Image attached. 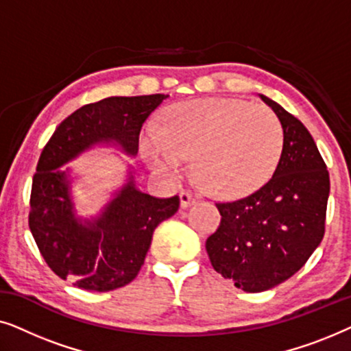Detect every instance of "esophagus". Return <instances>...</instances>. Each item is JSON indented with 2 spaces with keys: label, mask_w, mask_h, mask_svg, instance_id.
Returning <instances> with one entry per match:
<instances>
[{
  "label": "esophagus",
  "mask_w": 351,
  "mask_h": 351,
  "mask_svg": "<svg viewBox=\"0 0 351 351\" xmlns=\"http://www.w3.org/2000/svg\"><path fill=\"white\" fill-rule=\"evenodd\" d=\"M195 201H196V198L190 193V191H186V190L180 191V206H182V208H189V206L193 204Z\"/></svg>",
  "instance_id": "esophagus-1"
}]
</instances>
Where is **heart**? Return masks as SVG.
Returning a JSON list of instances; mask_svg holds the SVG:
<instances>
[{"instance_id": "heart-1", "label": "heart", "mask_w": 351, "mask_h": 351, "mask_svg": "<svg viewBox=\"0 0 351 351\" xmlns=\"http://www.w3.org/2000/svg\"><path fill=\"white\" fill-rule=\"evenodd\" d=\"M282 143L281 123L270 108L209 97L171 107L160 128H147L141 148L150 167L166 177L180 174L182 158H193L195 180L206 193L237 199L271 179Z\"/></svg>"}]
</instances>
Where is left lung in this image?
I'll return each instance as SVG.
<instances>
[{"label": "left lung", "mask_w": 351, "mask_h": 351, "mask_svg": "<svg viewBox=\"0 0 351 351\" xmlns=\"http://www.w3.org/2000/svg\"><path fill=\"white\" fill-rule=\"evenodd\" d=\"M285 134L280 165L262 189L217 203L219 228L206 239L214 270L246 292L281 285L300 270L324 237L329 172L304 124L261 94Z\"/></svg>", "instance_id": "8db88e82"}]
</instances>
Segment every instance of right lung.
<instances>
[{
	"label": "right lung",
	"mask_w": 351,
	"mask_h": 351,
	"mask_svg": "<svg viewBox=\"0 0 351 351\" xmlns=\"http://www.w3.org/2000/svg\"><path fill=\"white\" fill-rule=\"evenodd\" d=\"M169 95L108 97L65 118L43 148L33 176L28 225L43 258L62 280L107 292L131 282L143 265L155 228L179 209V196L155 198L128 182L90 219L76 215L66 162L95 145H117L129 156L153 110Z\"/></svg>",
	"instance_id": "add662e5"
}]
</instances>
